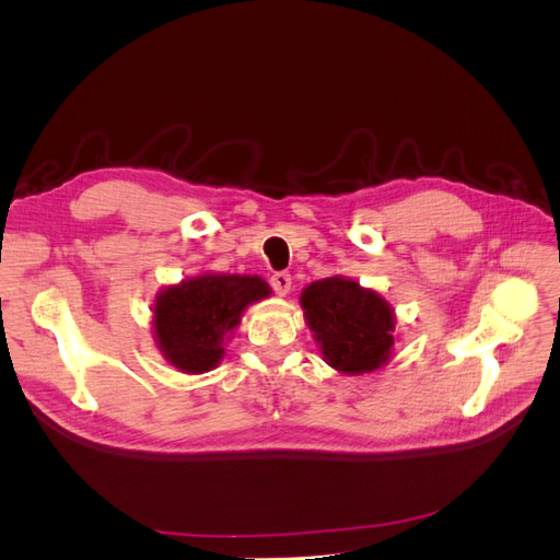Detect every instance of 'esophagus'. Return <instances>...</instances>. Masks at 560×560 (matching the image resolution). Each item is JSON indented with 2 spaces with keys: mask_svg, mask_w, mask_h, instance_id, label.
Returning a JSON list of instances; mask_svg holds the SVG:
<instances>
[{
  "mask_svg": "<svg viewBox=\"0 0 560 560\" xmlns=\"http://www.w3.org/2000/svg\"><path fill=\"white\" fill-rule=\"evenodd\" d=\"M270 287H273V292H276L278 296H284L287 292L292 290V276L287 273V270H280V273L270 276Z\"/></svg>",
  "mask_w": 560,
  "mask_h": 560,
  "instance_id": "obj_1",
  "label": "esophagus"
}]
</instances>
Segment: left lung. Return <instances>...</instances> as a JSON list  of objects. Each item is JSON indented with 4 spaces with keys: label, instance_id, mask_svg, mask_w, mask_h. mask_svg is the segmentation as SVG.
<instances>
[{
    "label": "left lung",
    "instance_id": "1",
    "mask_svg": "<svg viewBox=\"0 0 560 560\" xmlns=\"http://www.w3.org/2000/svg\"><path fill=\"white\" fill-rule=\"evenodd\" d=\"M301 308L331 369L360 376L387 364L395 346V311L378 292L334 276L311 282L301 292Z\"/></svg>",
    "mask_w": 560,
    "mask_h": 560
}]
</instances>
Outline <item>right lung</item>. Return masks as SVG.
I'll list each match as a JSON object with an SVG mask.
<instances>
[{
    "label": "right lung",
    "mask_w": 560,
    "mask_h": 560,
    "mask_svg": "<svg viewBox=\"0 0 560 560\" xmlns=\"http://www.w3.org/2000/svg\"><path fill=\"white\" fill-rule=\"evenodd\" d=\"M270 296L259 276L202 273L159 292L154 301L156 346L182 374H206L224 360V343L247 306Z\"/></svg>",
    "instance_id": "right-lung-1"
}]
</instances>
